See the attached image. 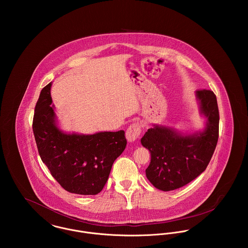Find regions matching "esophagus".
I'll use <instances>...</instances> for the list:
<instances>
[{
    "mask_svg": "<svg viewBox=\"0 0 248 248\" xmlns=\"http://www.w3.org/2000/svg\"><path fill=\"white\" fill-rule=\"evenodd\" d=\"M141 133V126L140 123L132 124L126 131V139L129 142L136 141Z\"/></svg>",
    "mask_w": 248,
    "mask_h": 248,
    "instance_id": "esophagus-1",
    "label": "esophagus"
}]
</instances>
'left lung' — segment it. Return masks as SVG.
Masks as SVG:
<instances>
[{"label": "left lung", "mask_w": 248, "mask_h": 248, "mask_svg": "<svg viewBox=\"0 0 248 248\" xmlns=\"http://www.w3.org/2000/svg\"><path fill=\"white\" fill-rule=\"evenodd\" d=\"M200 113L205 118L202 131L182 133L155 124L141 139L151 153L146 177L158 190L172 191L199 177L207 167L218 139V108L212 91L196 92Z\"/></svg>", "instance_id": "1"}]
</instances>
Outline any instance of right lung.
<instances>
[{"label":"right lung","mask_w":248,"mask_h":248,"mask_svg":"<svg viewBox=\"0 0 248 248\" xmlns=\"http://www.w3.org/2000/svg\"><path fill=\"white\" fill-rule=\"evenodd\" d=\"M50 88L51 82L41 91L32 124L41 159L68 192L96 195L105 186L114 160L126 148L125 132H64L58 126Z\"/></svg>","instance_id":"1"}]
</instances>
